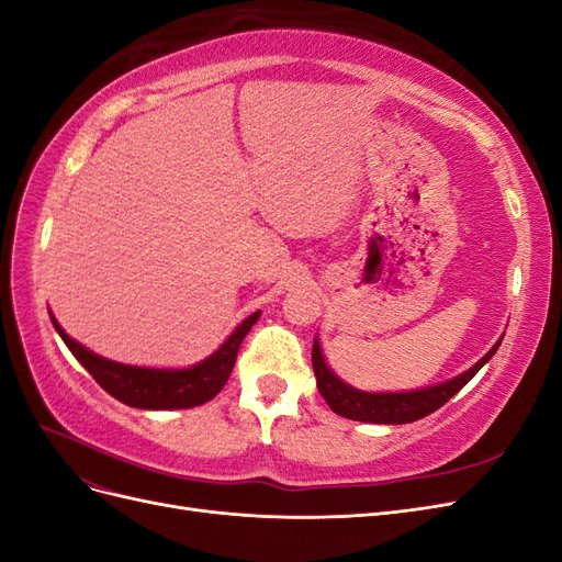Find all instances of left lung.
Wrapping results in <instances>:
<instances>
[{"instance_id":"8db88e82","label":"left lung","mask_w":562,"mask_h":562,"mask_svg":"<svg viewBox=\"0 0 562 562\" xmlns=\"http://www.w3.org/2000/svg\"><path fill=\"white\" fill-rule=\"evenodd\" d=\"M499 345L502 339H497V345L492 347L479 363L469 368L467 372H462V375H457L454 380L440 382L427 389H417V391H401V394H370V391H361L345 384L328 368L326 359H323L318 339H314L312 366L316 375V386L321 391V396L326 398V403L333 407V413L356 422L407 424V422H417L422 417H427L434 411H438L440 405H446L457 391L462 389L475 372L492 359V356H495Z\"/></svg>"}]
</instances>
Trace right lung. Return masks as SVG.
I'll use <instances>...</instances> for the list:
<instances>
[{"label": "right lung", "instance_id": "right-lung-1", "mask_svg": "<svg viewBox=\"0 0 562 562\" xmlns=\"http://www.w3.org/2000/svg\"><path fill=\"white\" fill-rule=\"evenodd\" d=\"M258 318L260 312H255L246 321H241L236 330L225 339V345L211 353L206 361L184 370H159L124 366L103 359V356L75 342L60 328L56 316L50 314V321H54V328L63 337V342L75 353V359L91 372V378L110 396L131 407H140V411H180V407H194L215 398L220 389L229 380L232 368L236 363V353H239L244 337Z\"/></svg>", "mask_w": 562, "mask_h": 562}]
</instances>
